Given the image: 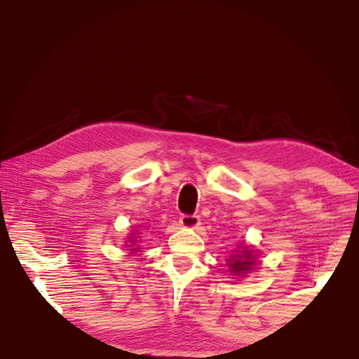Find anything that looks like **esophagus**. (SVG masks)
<instances>
[{
	"label": "esophagus",
	"instance_id": "obj_1",
	"mask_svg": "<svg viewBox=\"0 0 359 359\" xmlns=\"http://www.w3.org/2000/svg\"><path fill=\"white\" fill-rule=\"evenodd\" d=\"M180 224L185 228H196L199 224V215H182Z\"/></svg>",
	"mask_w": 359,
	"mask_h": 359
}]
</instances>
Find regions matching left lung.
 <instances>
[{
  "label": "left lung",
  "mask_w": 359,
  "mask_h": 359,
  "mask_svg": "<svg viewBox=\"0 0 359 359\" xmlns=\"http://www.w3.org/2000/svg\"><path fill=\"white\" fill-rule=\"evenodd\" d=\"M233 263H229L231 266V271L234 272V274H242L244 271L250 269V266H253V258H252V252H244L242 255H239L238 259H231Z\"/></svg>",
  "instance_id": "8db88e82"
}]
</instances>
